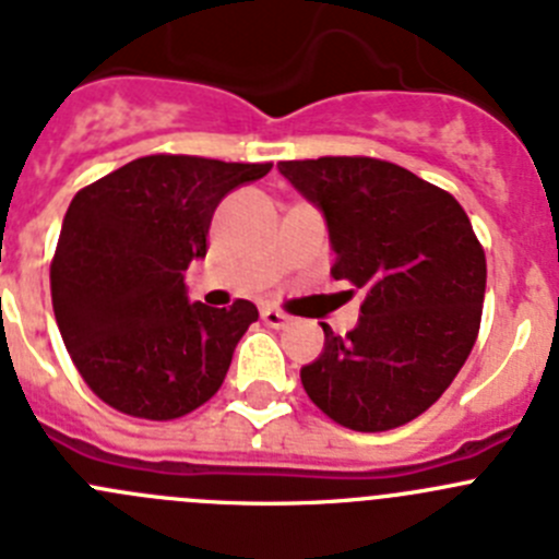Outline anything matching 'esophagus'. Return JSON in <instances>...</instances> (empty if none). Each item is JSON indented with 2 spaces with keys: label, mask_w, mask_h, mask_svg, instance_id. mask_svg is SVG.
Masks as SVG:
<instances>
[{
  "label": "esophagus",
  "mask_w": 559,
  "mask_h": 559,
  "mask_svg": "<svg viewBox=\"0 0 559 559\" xmlns=\"http://www.w3.org/2000/svg\"><path fill=\"white\" fill-rule=\"evenodd\" d=\"M260 316H263L265 324L274 326V330H283V326L290 324V316L283 313V310H276V307H265V310Z\"/></svg>",
  "instance_id": "esophagus-1"
}]
</instances>
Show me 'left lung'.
Masks as SVG:
<instances>
[{"mask_svg":"<svg viewBox=\"0 0 559 559\" xmlns=\"http://www.w3.org/2000/svg\"><path fill=\"white\" fill-rule=\"evenodd\" d=\"M324 210L335 280L366 290L346 337L301 368L316 407L355 432H388L432 407L468 360L485 301V249L457 199L377 157L285 160Z\"/></svg>","mask_w":559,"mask_h":559,"instance_id":"1","label":"left lung"}]
</instances>
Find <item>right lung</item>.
<instances>
[{
  "label": "right lung",
  "instance_id": "obj_1",
  "mask_svg": "<svg viewBox=\"0 0 559 559\" xmlns=\"http://www.w3.org/2000/svg\"><path fill=\"white\" fill-rule=\"evenodd\" d=\"M271 163L146 155L96 179L66 210L49 283L66 349L112 409L171 421L216 396L258 307L188 301L218 202Z\"/></svg>",
  "mask_w": 559,
  "mask_h": 559
}]
</instances>
